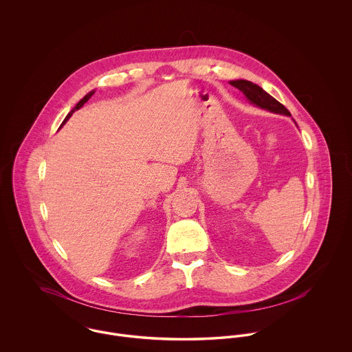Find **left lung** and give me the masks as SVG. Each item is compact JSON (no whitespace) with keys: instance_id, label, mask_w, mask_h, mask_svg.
<instances>
[{"instance_id":"1","label":"left lung","mask_w":352,"mask_h":352,"mask_svg":"<svg viewBox=\"0 0 352 352\" xmlns=\"http://www.w3.org/2000/svg\"><path fill=\"white\" fill-rule=\"evenodd\" d=\"M230 85H233L234 88L240 89L244 96L247 98V100L250 101L253 105L274 112V113H279V115H286V116H292V113L289 112V109L280 104L276 99H274L271 95H268L263 88H260L258 85L253 84L251 81L247 80H233L230 81Z\"/></svg>"}]
</instances>
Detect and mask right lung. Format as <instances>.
Masks as SVG:
<instances>
[{
  "label": "right lung",
  "mask_w": 352,
  "mask_h": 352,
  "mask_svg": "<svg viewBox=\"0 0 352 352\" xmlns=\"http://www.w3.org/2000/svg\"><path fill=\"white\" fill-rule=\"evenodd\" d=\"M94 94H95V91H91V92H89V94H87V95H85V96H84V98H82V99H81V100L78 101V102H77V104H76V107H74V108H73V109H72V111H70V112H69V113H67V116H66V118H65V120H63V122H62V126H63V124H65V123H66V122H67V120H69V118H70V116H72V115H73V112H74V111H77V109H80V108H81V107H82V105H84V104H85V102H87V101L89 100V99H91V98H92V95H94Z\"/></svg>",
  "instance_id": "right-lung-1"
}]
</instances>
